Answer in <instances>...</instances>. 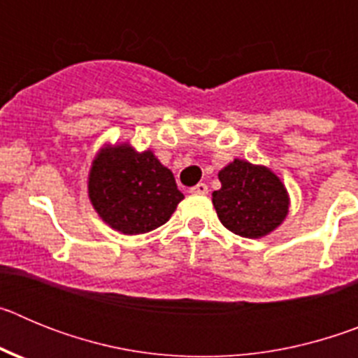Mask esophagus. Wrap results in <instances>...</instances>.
<instances>
[{"label": "esophagus", "mask_w": 358, "mask_h": 358, "mask_svg": "<svg viewBox=\"0 0 358 358\" xmlns=\"http://www.w3.org/2000/svg\"><path fill=\"white\" fill-rule=\"evenodd\" d=\"M189 194H194V195H206V194H208V186L204 185V182H199V185H195L194 188H189Z\"/></svg>", "instance_id": "1"}]
</instances>
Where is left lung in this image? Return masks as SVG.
I'll return each instance as SVG.
<instances>
[{
    "mask_svg": "<svg viewBox=\"0 0 358 358\" xmlns=\"http://www.w3.org/2000/svg\"><path fill=\"white\" fill-rule=\"evenodd\" d=\"M218 179L222 188L213 192V206L220 222L235 235L260 238L287 217L285 186L265 166L235 159L218 172Z\"/></svg>",
    "mask_w": 358,
    "mask_h": 358,
    "instance_id": "left-lung-1",
    "label": "left lung"
}]
</instances>
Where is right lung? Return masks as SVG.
I'll return each instance as SVG.
<instances>
[{"instance_id":"1","label":"right lung","mask_w":358,"mask_h":358,"mask_svg":"<svg viewBox=\"0 0 358 358\" xmlns=\"http://www.w3.org/2000/svg\"><path fill=\"white\" fill-rule=\"evenodd\" d=\"M90 199L113 229L140 235L163 226L185 195L150 150L138 154L120 145L103 148L93 161Z\"/></svg>"}]
</instances>
